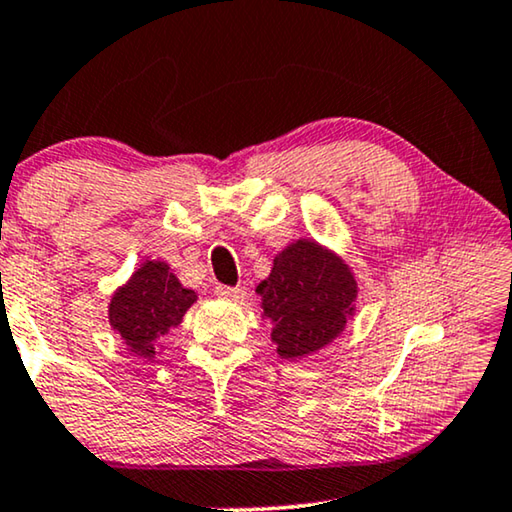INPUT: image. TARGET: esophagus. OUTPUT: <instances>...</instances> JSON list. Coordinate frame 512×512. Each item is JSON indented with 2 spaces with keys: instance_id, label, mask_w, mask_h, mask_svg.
I'll list each match as a JSON object with an SVG mask.
<instances>
[{
  "instance_id": "obj_1",
  "label": "esophagus",
  "mask_w": 512,
  "mask_h": 512,
  "mask_svg": "<svg viewBox=\"0 0 512 512\" xmlns=\"http://www.w3.org/2000/svg\"><path fill=\"white\" fill-rule=\"evenodd\" d=\"M215 294H218L220 299H227V301H243V299H246V290H243V287L218 285V287H215Z\"/></svg>"
}]
</instances>
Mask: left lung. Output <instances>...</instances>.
<instances>
[{
	"label": "left lung",
	"instance_id": "obj_1",
	"mask_svg": "<svg viewBox=\"0 0 512 512\" xmlns=\"http://www.w3.org/2000/svg\"><path fill=\"white\" fill-rule=\"evenodd\" d=\"M257 292L276 352L299 359L341 334L355 311L357 283L334 253L315 241H297L273 259L271 276Z\"/></svg>",
	"mask_w": 512,
	"mask_h": 512
}]
</instances>
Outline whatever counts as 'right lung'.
Instances as JSON below:
<instances>
[{
	"mask_svg": "<svg viewBox=\"0 0 512 512\" xmlns=\"http://www.w3.org/2000/svg\"><path fill=\"white\" fill-rule=\"evenodd\" d=\"M197 294L181 285L164 262H148L113 294L109 318L113 329L139 357L153 359L157 341L181 325Z\"/></svg>",
	"mask_w": 512,
	"mask_h": 512,
	"instance_id": "obj_1",
	"label": "right lung"
}]
</instances>
